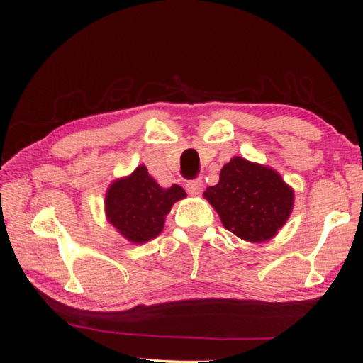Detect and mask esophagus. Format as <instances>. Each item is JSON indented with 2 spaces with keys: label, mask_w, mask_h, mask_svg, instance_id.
Segmentation results:
<instances>
[{
  "label": "esophagus",
  "mask_w": 363,
  "mask_h": 363,
  "mask_svg": "<svg viewBox=\"0 0 363 363\" xmlns=\"http://www.w3.org/2000/svg\"><path fill=\"white\" fill-rule=\"evenodd\" d=\"M201 189H203V181L199 179V177H198V179L189 181L186 184V190L189 191V195H191V196H196V195L201 194Z\"/></svg>",
  "instance_id": "1"
}]
</instances>
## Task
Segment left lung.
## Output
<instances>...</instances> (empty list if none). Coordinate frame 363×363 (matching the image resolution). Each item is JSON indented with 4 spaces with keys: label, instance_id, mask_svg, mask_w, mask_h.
<instances>
[{
    "label": "left lung",
    "instance_id": "8db88e82",
    "mask_svg": "<svg viewBox=\"0 0 363 363\" xmlns=\"http://www.w3.org/2000/svg\"><path fill=\"white\" fill-rule=\"evenodd\" d=\"M204 198L230 233L246 242H265L277 234L293 209V190L273 168L233 157L221 168L217 186Z\"/></svg>",
    "mask_w": 363,
    "mask_h": 363
}]
</instances>
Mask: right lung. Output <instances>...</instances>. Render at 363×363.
Instances as JSON below:
<instances>
[{"instance_id": "obj_1", "label": "right lung", "mask_w": 363, "mask_h": 363, "mask_svg": "<svg viewBox=\"0 0 363 363\" xmlns=\"http://www.w3.org/2000/svg\"><path fill=\"white\" fill-rule=\"evenodd\" d=\"M186 196L176 184L162 189L146 167L140 165L133 174L111 184L104 203L106 217L126 240L145 243L162 233L172 206Z\"/></svg>"}]
</instances>
